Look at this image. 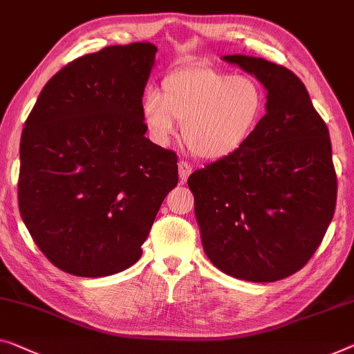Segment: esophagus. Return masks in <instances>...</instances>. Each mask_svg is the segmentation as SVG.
Segmentation results:
<instances>
[{
    "label": "esophagus",
    "mask_w": 354,
    "mask_h": 354,
    "mask_svg": "<svg viewBox=\"0 0 354 354\" xmlns=\"http://www.w3.org/2000/svg\"><path fill=\"white\" fill-rule=\"evenodd\" d=\"M178 170H179V181H181V183L186 181V179L189 178V175H191V173H192L191 165H189V163L184 162V160H179Z\"/></svg>",
    "instance_id": "esophagus-1"
}]
</instances>
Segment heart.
Segmentation results:
<instances>
[{
    "instance_id": "1",
    "label": "heart",
    "mask_w": 354,
    "mask_h": 354,
    "mask_svg": "<svg viewBox=\"0 0 354 354\" xmlns=\"http://www.w3.org/2000/svg\"><path fill=\"white\" fill-rule=\"evenodd\" d=\"M266 95L256 79L230 75L208 65H191L168 73L162 93L147 91L141 115L152 141L170 143L176 120L184 143L205 160H219L243 146L259 125Z\"/></svg>"
}]
</instances>
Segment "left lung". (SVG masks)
I'll use <instances>...</instances> for the list:
<instances>
[{
  "instance_id": "8db88e82",
  "label": "left lung",
  "mask_w": 354,
  "mask_h": 354,
  "mask_svg": "<svg viewBox=\"0 0 354 354\" xmlns=\"http://www.w3.org/2000/svg\"><path fill=\"white\" fill-rule=\"evenodd\" d=\"M223 60L254 76L267 103L239 151L187 179L203 251L230 277L278 281L308 262L334 216L329 130L288 68L250 55Z\"/></svg>"
}]
</instances>
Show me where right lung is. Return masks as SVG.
Returning a JSON list of instances; mask_svg holds the SVG:
<instances>
[{
  "label": "right lung",
  "instance_id": "add662e5",
  "mask_svg": "<svg viewBox=\"0 0 354 354\" xmlns=\"http://www.w3.org/2000/svg\"><path fill=\"white\" fill-rule=\"evenodd\" d=\"M151 42L109 46L68 63L42 88L20 140V216L47 259L98 278L141 257L163 198L178 184L175 152L146 138Z\"/></svg>",
  "mask_w": 354,
  "mask_h": 354
}]
</instances>
